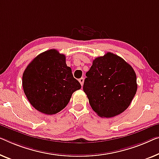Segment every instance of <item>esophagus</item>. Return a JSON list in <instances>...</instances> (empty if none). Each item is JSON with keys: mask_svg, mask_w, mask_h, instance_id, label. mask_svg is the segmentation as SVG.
Segmentation results:
<instances>
[{"mask_svg": "<svg viewBox=\"0 0 159 159\" xmlns=\"http://www.w3.org/2000/svg\"><path fill=\"white\" fill-rule=\"evenodd\" d=\"M79 81L80 82V84L81 86H83V85H84V78H80V79L79 80Z\"/></svg>", "mask_w": 159, "mask_h": 159, "instance_id": "esophagus-1", "label": "esophagus"}]
</instances>
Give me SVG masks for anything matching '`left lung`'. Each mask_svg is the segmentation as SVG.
I'll return each mask as SVG.
<instances>
[{"label": "left lung", "instance_id": "1", "mask_svg": "<svg viewBox=\"0 0 159 159\" xmlns=\"http://www.w3.org/2000/svg\"><path fill=\"white\" fill-rule=\"evenodd\" d=\"M86 75L84 91L92 109L100 117L111 118L123 113L136 93L134 68L110 52L95 58Z\"/></svg>", "mask_w": 159, "mask_h": 159}]
</instances>
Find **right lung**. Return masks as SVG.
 Here are the masks:
<instances>
[{
	"mask_svg": "<svg viewBox=\"0 0 159 159\" xmlns=\"http://www.w3.org/2000/svg\"><path fill=\"white\" fill-rule=\"evenodd\" d=\"M23 91L35 109L53 115L68 105L73 93L81 86L73 78L66 56L56 49L39 54L23 74Z\"/></svg>",
	"mask_w": 159,
	"mask_h": 159,
	"instance_id": "1",
	"label": "right lung"
}]
</instances>
